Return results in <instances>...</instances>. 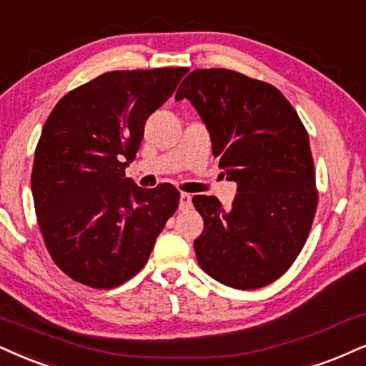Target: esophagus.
<instances>
[{"label":"esophagus","mask_w":366,"mask_h":366,"mask_svg":"<svg viewBox=\"0 0 366 366\" xmlns=\"http://www.w3.org/2000/svg\"><path fill=\"white\" fill-rule=\"evenodd\" d=\"M192 207V195L190 193H182L179 195V210H188Z\"/></svg>","instance_id":"1"}]
</instances>
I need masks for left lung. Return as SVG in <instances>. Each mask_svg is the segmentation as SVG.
I'll return each instance as SVG.
<instances>
[{"label":"left lung","mask_w":366,"mask_h":366,"mask_svg":"<svg viewBox=\"0 0 366 366\" xmlns=\"http://www.w3.org/2000/svg\"><path fill=\"white\" fill-rule=\"evenodd\" d=\"M183 98L237 183L231 209L215 197H193L205 224L193 242L198 264L237 290L268 285L299 256L317 209L307 130L277 88L236 71L195 69L176 92Z\"/></svg>","instance_id":"obj_1"}]
</instances>
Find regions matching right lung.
I'll use <instances>...</instances> for the list:
<instances>
[{
    "mask_svg": "<svg viewBox=\"0 0 366 366\" xmlns=\"http://www.w3.org/2000/svg\"><path fill=\"white\" fill-rule=\"evenodd\" d=\"M187 67L112 71L61 98L35 149L31 193L54 263L76 282L114 288L147 263L178 209L171 184L141 188L125 168L144 125Z\"/></svg>",
    "mask_w": 366,
    "mask_h": 366,
    "instance_id": "1",
    "label": "right lung"
}]
</instances>
